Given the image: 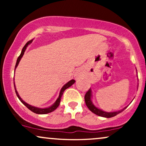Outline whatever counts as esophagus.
<instances>
[{
    "label": "esophagus",
    "mask_w": 146,
    "mask_h": 146,
    "mask_svg": "<svg viewBox=\"0 0 146 146\" xmlns=\"http://www.w3.org/2000/svg\"><path fill=\"white\" fill-rule=\"evenodd\" d=\"M75 76H76V78H78V77L80 76V75H79V74H76V75H75Z\"/></svg>",
    "instance_id": "1"
}]
</instances>
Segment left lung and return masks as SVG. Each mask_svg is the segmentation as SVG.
<instances>
[{
    "mask_svg": "<svg viewBox=\"0 0 146 146\" xmlns=\"http://www.w3.org/2000/svg\"><path fill=\"white\" fill-rule=\"evenodd\" d=\"M91 96H92V93H91V89H90L86 92V93L85 94L84 96V100H85V103L87 107L88 108L90 111L92 113H95V115H98V116H101L103 117H106V118H110V117H113L116 116L117 115H118L119 113H121L123 110H125L127 107H125L123 109L119 111H116V112H110V113H108V112L103 111L101 109H99L97 107L95 106V105L93 104V102L91 101Z\"/></svg>",
    "mask_w": 146,
    "mask_h": 146,
    "instance_id": "8db88e82",
    "label": "left lung"
}]
</instances>
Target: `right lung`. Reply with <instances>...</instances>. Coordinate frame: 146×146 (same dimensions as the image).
Returning a JSON list of instances; mask_svg holds the SVG:
<instances>
[{"label": "right lung", "mask_w": 146, "mask_h": 146, "mask_svg": "<svg viewBox=\"0 0 146 146\" xmlns=\"http://www.w3.org/2000/svg\"><path fill=\"white\" fill-rule=\"evenodd\" d=\"M33 40H31L28 41L26 43V44L25 45L24 47L23 48V49H22V51H21V55H20L19 57L17 59V61H16V66H15V69H16V67L18 66V64H19V62L21 61L22 57L23 56V55H24V53L25 51V50H26L27 47V46L29 45V44H31V42H32ZM75 80H71V81L68 82L65 85H64L62 88L61 90H60V95H59V97H58V98L57 99L56 102H55L54 104H53V105L51 106L50 107H48V108H37V107H35V106H31L29 104H27L26 102L23 101V100L21 98V97L19 96V95H18L17 90H16V86H15V83L14 82V88H15V91H16V95H17V97L18 98V99L20 100V101H21L22 103L24 104L25 106L27 107V108H29V109L31 110V111L33 112V113H36V114H40V115H44V114H47V113H51V112H53V110H55L58 107V106H59L60 104V100H61V98L62 96L63 95V93L64 91L66 89V88H68V87H70L71 86H72V85L73 84L75 83Z\"/></svg>", "instance_id": "add662e5"}]
</instances>
